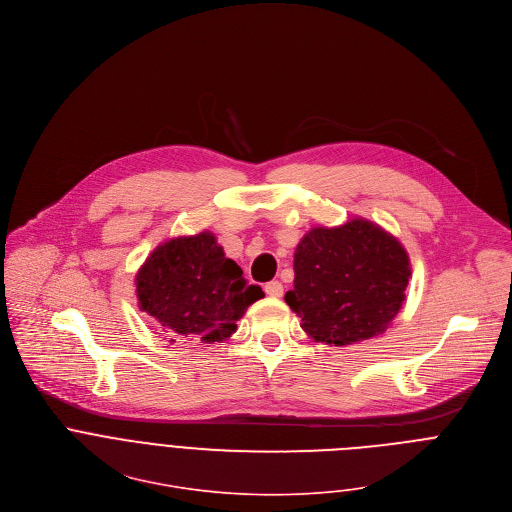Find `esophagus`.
Masks as SVG:
<instances>
[{
  "instance_id": "obj_1",
  "label": "esophagus",
  "mask_w": 512,
  "mask_h": 512,
  "mask_svg": "<svg viewBox=\"0 0 512 512\" xmlns=\"http://www.w3.org/2000/svg\"><path fill=\"white\" fill-rule=\"evenodd\" d=\"M265 293H267L269 297H281V295H283V285H281V281H269V283H265Z\"/></svg>"
}]
</instances>
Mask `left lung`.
Here are the masks:
<instances>
[{"mask_svg": "<svg viewBox=\"0 0 512 512\" xmlns=\"http://www.w3.org/2000/svg\"><path fill=\"white\" fill-rule=\"evenodd\" d=\"M285 303L315 342L350 346L384 333L402 309L410 259L378 225L315 227L297 245Z\"/></svg>", "mask_w": 512, "mask_h": 512, "instance_id": "8db88e82", "label": "left lung"}]
</instances>
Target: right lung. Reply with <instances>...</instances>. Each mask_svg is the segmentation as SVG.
<instances>
[{
  "label": "right lung",
  "mask_w": 512,
  "mask_h": 512,
  "mask_svg": "<svg viewBox=\"0 0 512 512\" xmlns=\"http://www.w3.org/2000/svg\"><path fill=\"white\" fill-rule=\"evenodd\" d=\"M136 295L140 309L173 337L170 342L213 344L231 337L247 307L265 293L247 285L243 269L205 231L156 247L136 275Z\"/></svg>",
  "instance_id": "right-lung-1"
}]
</instances>
